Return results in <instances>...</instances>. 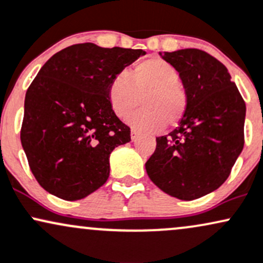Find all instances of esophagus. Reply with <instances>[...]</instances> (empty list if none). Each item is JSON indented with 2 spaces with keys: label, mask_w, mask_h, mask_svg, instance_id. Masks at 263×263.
Returning <instances> with one entry per match:
<instances>
[{
  "label": "esophagus",
  "mask_w": 263,
  "mask_h": 263,
  "mask_svg": "<svg viewBox=\"0 0 263 263\" xmlns=\"http://www.w3.org/2000/svg\"><path fill=\"white\" fill-rule=\"evenodd\" d=\"M138 132L137 130H134V129H132V132H130V138H132V140L133 141H135L138 139Z\"/></svg>",
  "instance_id": "esophagus-1"
}]
</instances>
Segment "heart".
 Instances as JSON below:
<instances>
[{"label":"heart","instance_id":"heart-1","mask_svg":"<svg viewBox=\"0 0 263 263\" xmlns=\"http://www.w3.org/2000/svg\"><path fill=\"white\" fill-rule=\"evenodd\" d=\"M180 73L174 65L161 58L141 61L132 71V76L119 72L108 87L110 107L117 117L124 119L140 106L129 119L135 128L146 132L160 130L165 123L176 125L187 108V95L180 85Z\"/></svg>","mask_w":263,"mask_h":263}]
</instances>
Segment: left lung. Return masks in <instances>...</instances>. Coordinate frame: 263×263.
Masks as SVG:
<instances>
[{
  "mask_svg": "<svg viewBox=\"0 0 263 263\" xmlns=\"http://www.w3.org/2000/svg\"><path fill=\"white\" fill-rule=\"evenodd\" d=\"M160 55L180 73L187 108L178 128L156 138L145 168L165 193L197 199L227 181L241 154L245 102L227 67L208 52L181 49Z\"/></svg>",
  "mask_w": 263,
  "mask_h": 263,
  "instance_id": "left-lung-1",
  "label": "left lung"
}]
</instances>
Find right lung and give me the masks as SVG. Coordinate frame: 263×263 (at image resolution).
<instances>
[{
  "label": "right lung",
  "instance_id": "add662e5",
  "mask_svg": "<svg viewBox=\"0 0 263 263\" xmlns=\"http://www.w3.org/2000/svg\"><path fill=\"white\" fill-rule=\"evenodd\" d=\"M141 55V49L82 43L52 55L39 70L27 89L21 141L46 192L77 200L106 183L110 153L130 141L108 87Z\"/></svg>",
  "mask_w": 263,
  "mask_h": 263
}]
</instances>
